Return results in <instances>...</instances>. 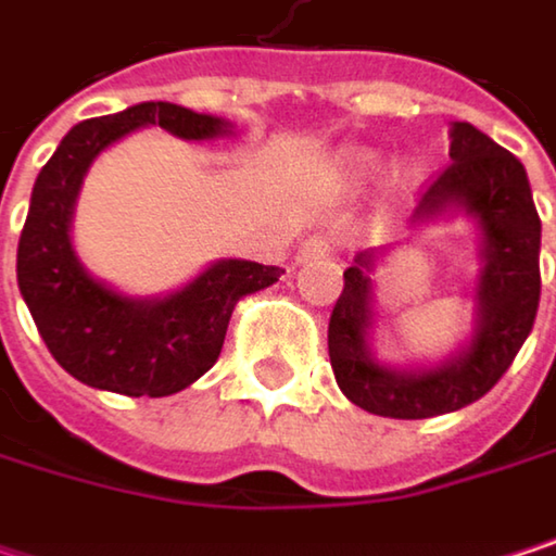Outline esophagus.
Listing matches in <instances>:
<instances>
[{
    "mask_svg": "<svg viewBox=\"0 0 556 556\" xmlns=\"http://www.w3.org/2000/svg\"><path fill=\"white\" fill-rule=\"evenodd\" d=\"M331 251H334V241H331V238H325V235H312V238H305V241H302V248H299L295 261L302 264V261H312V257H328Z\"/></svg>",
    "mask_w": 556,
    "mask_h": 556,
    "instance_id": "34e87169",
    "label": "esophagus"
}]
</instances>
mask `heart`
<instances>
[{
    "label": "heart",
    "instance_id": "obj_1",
    "mask_svg": "<svg viewBox=\"0 0 556 556\" xmlns=\"http://www.w3.org/2000/svg\"><path fill=\"white\" fill-rule=\"evenodd\" d=\"M383 173V154L370 148H344L331 157L328 179L338 192L344 195H361L367 192Z\"/></svg>",
    "mask_w": 556,
    "mask_h": 556
}]
</instances>
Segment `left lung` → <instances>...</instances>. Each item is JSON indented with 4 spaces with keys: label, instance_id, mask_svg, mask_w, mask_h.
Returning a JSON list of instances; mask_svg holds the SVG:
<instances>
[{
    "label": "left lung",
    "instance_id": "obj_1",
    "mask_svg": "<svg viewBox=\"0 0 556 556\" xmlns=\"http://www.w3.org/2000/svg\"><path fill=\"white\" fill-rule=\"evenodd\" d=\"M464 212L480 228L473 338L428 370L383 367L370 351L374 282L383 251H361L328 321V357L341 392L383 418H434L483 399L531 334L541 299V218L528 173L470 122L451 125V164L421 195L412 222Z\"/></svg>",
    "mask_w": 556,
    "mask_h": 556
}]
</instances>
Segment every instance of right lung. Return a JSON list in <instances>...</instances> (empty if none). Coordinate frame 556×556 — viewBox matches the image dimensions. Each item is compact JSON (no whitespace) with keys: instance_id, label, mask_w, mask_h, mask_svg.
<instances>
[{"instance_id":"1","label":"right lung","mask_w":556,"mask_h":556,"mask_svg":"<svg viewBox=\"0 0 556 556\" xmlns=\"http://www.w3.org/2000/svg\"><path fill=\"white\" fill-rule=\"evenodd\" d=\"M148 125L182 141L231 135V122L173 102H141L79 122L38 173L18 238V289L56 364L86 387L135 399L192 387L218 361L238 299L282 274L254 261H215L161 299H131L86 274L70 241L83 176L109 144Z\"/></svg>"}]
</instances>
